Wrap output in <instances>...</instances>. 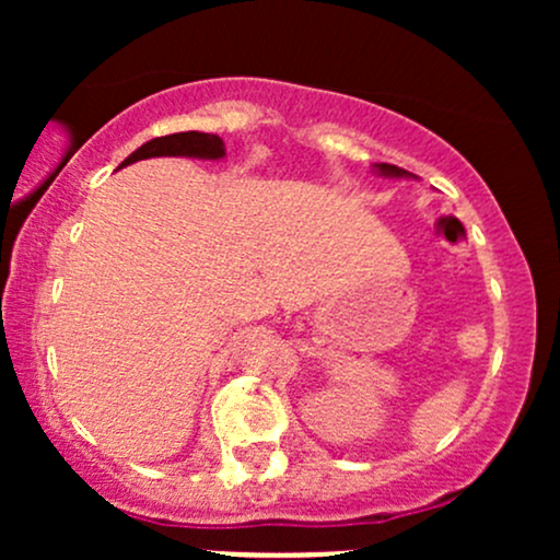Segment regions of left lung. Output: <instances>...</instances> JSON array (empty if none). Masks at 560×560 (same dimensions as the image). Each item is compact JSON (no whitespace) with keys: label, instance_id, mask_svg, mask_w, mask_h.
I'll use <instances>...</instances> for the list:
<instances>
[{"label":"left lung","instance_id":"8db88e82","mask_svg":"<svg viewBox=\"0 0 560 560\" xmlns=\"http://www.w3.org/2000/svg\"><path fill=\"white\" fill-rule=\"evenodd\" d=\"M374 171L378 173V176H389V178H416L413 173L397 168V165H389V163H376Z\"/></svg>","mask_w":560,"mask_h":560}]
</instances>
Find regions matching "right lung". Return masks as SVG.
<instances>
[{
	"label": "right lung",
	"instance_id": "add662e5",
	"mask_svg": "<svg viewBox=\"0 0 560 560\" xmlns=\"http://www.w3.org/2000/svg\"><path fill=\"white\" fill-rule=\"evenodd\" d=\"M226 155V147L223 139L215 133H202V131H182V133H168V137L150 139L147 144H141L137 152H131L124 165L137 163V160L147 158H199V160H221Z\"/></svg>",
	"mask_w": 560,
	"mask_h": 560
}]
</instances>
